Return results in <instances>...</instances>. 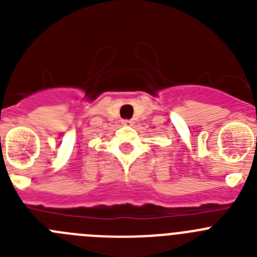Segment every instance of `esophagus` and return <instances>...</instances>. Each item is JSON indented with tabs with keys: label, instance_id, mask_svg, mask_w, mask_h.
<instances>
[{
	"label": "esophagus",
	"instance_id": "obj_1",
	"mask_svg": "<svg viewBox=\"0 0 257 257\" xmlns=\"http://www.w3.org/2000/svg\"><path fill=\"white\" fill-rule=\"evenodd\" d=\"M122 123H123L124 126H130V124H133V122H131L130 119H124V121L122 122Z\"/></svg>",
	"mask_w": 257,
	"mask_h": 257
}]
</instances>
